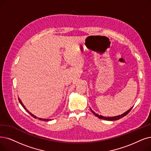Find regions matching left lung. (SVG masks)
Masks as SVG:
<instances>
[{"instance_id":"1","label":"left lung","mask_w":151,"mask_h":151,"mask_svg":"<svg viewBox=\"0 0 151 151\" xmlns=\"http://www.w3.org/2000/svg\"><path fill=\"white\" fill-rule=\"evenodd\" d=\"M132 108H131V109H129L128 111H127L126 112L124 113L123 114H121V115H119V116H113V117H105V116H101V115H99V114L95 113L94 111H93L91 109H90V110L92 111V112L95 114V115L98 117L100 119H105V120H107V121H114V120H118V119H119L120 118H122L123 117H124V116H126V114H128V113H129V111L131 110Z\"/></svg>"}]
</instances>
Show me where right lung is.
Masks as SVG:
<instances>
[{
	"instance_id": "1",
	"label": "right lung",
	"mask_w": 151,
	"mask_h": 151,
	"mask_svg": "<svg viewBox=\"0 0 151 151\" xmlns=\"http://www.w3.org/2000/svg\"><path fill=\"white\" fill-rule=\"evenodd\" d=\"M19 102H20V104L22 105V106L23 107V108H24V109H25V110H26V111L28 112V113H29V114H31V115L33 117V118H37V116H35L34 115V114H33L32 113H30L28 110H27V108H25V106H24L23 105V104H22V102L21 101V100L19 99ZM39 119H40V120H43V121H50V120H51L50 119H43V118H39Z\"/></svg>"
}]
</instances>
